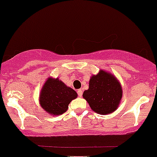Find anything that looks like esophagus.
I'll return each instance as SVG.
<instances>
[{"label":"esophagus","instance_id":"1","mask_svg":"<svg viewBox=\"0 0 157 157\" xmlns=\"http://www.w3.org/2000/svg\"><path fill=\"white\" fill-rule=\"evenodd\" d=\"M82 92H83V91L82 90V89H78V90L77 91V93H78V96H79V97L82 96Z\"/></svg>","mask_w":157,"mask_h":157}]
</instances>
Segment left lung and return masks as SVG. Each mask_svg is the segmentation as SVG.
Masks as SVG:
<instances>
[{"label":"left lung","instance_id":"1","mask_svg":"<svg viewBox=\"0 0 157 157\" xmlns=\"http://www.w3.org/2000/svg\"><path fill=\"white\" fill-rule=\"evenodd\" d=\"M83 98L91 109L98 114L107 115L117 109L122 96V89L118 79L111 73L100 70L89 80V89Z\"/></svg>","mask_w":157,"mask_h":157}]
</instances>
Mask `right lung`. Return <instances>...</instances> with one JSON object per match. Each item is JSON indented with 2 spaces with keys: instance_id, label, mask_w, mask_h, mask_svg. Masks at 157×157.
<instances>
[{
  "instance_id": "add662e5",
  "label": "right lung",
  "mask_w": 157,
  "mask_h": 157,
  "mask_svg": "<svg viewBox=\"0 0 157 157\" xmlns=\"http://www.w3.org/2000/svg\"><path fill=\"white\" fill-rule=\"evenodd\" d=\"M77 96L74 89L68 87L58 78H48L41 89L39 102L48 114L59 116L67 111L70 102Z\"/></svg>"
}]
</instances>
